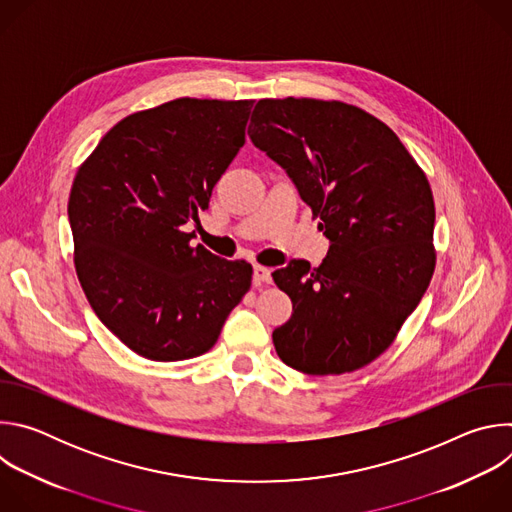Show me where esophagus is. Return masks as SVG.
Masks as SVG:
<instances>
[{
	"label": "esophagus",
	"instance_id": "esophagus-1",
	"mask_svg": "<svg viewBox=\"0 0 512 512\" xmlns=\"http://www.w3.org/2000/svg\"><path fill=\"white\" fill-rule=\"evenodd\" d=\"M253 283H255L257 287L271 283V269H267V267H263V265H255V267H253Z\"/></svg>",
	"mask_w": 512,
	"mask_h": 512
}]
</instances>
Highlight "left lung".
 Listing matches in <instances>:
<instances>
[{
	"label": "left lung",
	"instance_id": "1",
	"mask_svg": "<svg viewBox=\"0 0 512 512\" xmlns=\"http://www.w3.org/2000/svg\"><path fill=\"white\" fill-rule=\"evenodd\" d=\"M247 133L330 241L320 267L294 259L273 271L294 304L275 350L306 375L356 371L391 346L431 281L429 182L383 121L340 101L261 99Z\"/></svg>",
	"mask_w": 512,
	"mask_h": 512
}]
</instances>
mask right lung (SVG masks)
<instances>
[{"label": "right lung", "instance_id": "1", "mask_svg": "<svg viewBox=\"0 0 512 512\" xmlns=\"http://www.w3.org/2000/svg\"><path fill=\"white\" fill-rule=\"evenodd\" d=\"M253 101L176 99L121 119L68 198L75 267L99 320L143 358L214 346L253 267L192 247L210 194L245 143Z\"/></svg>", "mask_w": 512, "mask_h": 512}]
</instances>
